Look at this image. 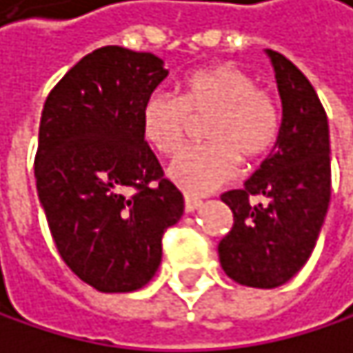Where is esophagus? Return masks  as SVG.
I'll use <instances>...</instances> for the list:
<instances>
[{
    "mask_svg": "<svg viewBox=\"0 0 353 353\" xmlns=\"http://www.w3.org/2000/svg\"><path fill=\"white\" fill-rule=\"evenodd\" d=\"M202 206L200 198H193V196H185V212H196Z\"/></svg>",
    "mask_w": 353,
    "mask_h": 353,
    "instance_id": "1",
    "label": "esophagus"
}]
</instances>
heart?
I'll use <instances>...</instances> for the list:
<instances>
[{
	"mask_svg": "<svg viewBox=\"0 0 353 353\" xmlns=\"http://www.w3.org/2000/svg\"><path fill=\"white\" fill-rule=\"evenodd\" d=\"M208 145L187 147L170 162L168 179L191 196H202L238 172L242 160L265 155L280 132V109L272 94L259 90L252 75L236 65H214L181 81V99L157 90L141 109V128L149 147L170 155L185 141L191 117H206Z\"/></svg>",
	"mask_w": 353,
	"mask_h": 353,
	"instance_id": "b5f03b06",
	"label": "heart"
}]
</instances>
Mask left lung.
I'll use <instances>...</instances> for the list:
<instances>
[{
  "label": "left lung",
  "instance_id": "obj_1",
  "mask_svg": "<svg viewBox=\"0 0 353 353\" xmlns=\"http://www.w3.org/2000/svg\"><path fill=\"white\" fill-rule=\"evenodd\" d=\"M282 101V124L268 160L221 200L234 227L219 242L223 272L238 284L276 288L301 270L330 202V139L324 107L310 79L280 52L265 50ZM259 197V205L250 203Z\"/></svg>",
  "mask_w": 353,
  "mask_h": 353
}]
</instances>
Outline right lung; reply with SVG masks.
<instances>
[{"mask_svg": "<svg viewBox=\"0 0 353 353\" xmlns=\"http://www.w3.org/2000/svg\"><path fill=\"white\" fill-rule=\"evenodd\" d=\"M166 75L149 52L105 46L67 71L41 111L35 181L50 234L69 270L101 292L143 288L183 216L181 191L141 128L143 103Z\"/></svg>", "mask_w": 353, "mask_h": 353, "instance_id": "right-lung-1", "label": "right lung"}]
</instances>
